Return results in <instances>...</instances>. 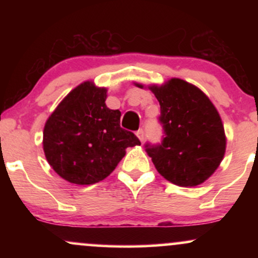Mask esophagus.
Here are the masks:
<instances>
[{"label":"esophagus","instance_id":"esophagus-1","mask_svg":"<svg viewBox=\"0 0 258 258\" xmlns=\"http://www.w3.org/2000/svg\"><path fill=\"white\" fill-rule=\"evenodd\" d=\"M137 137L139 138V141H141V142L144 141V137H146V133H144V130L143 128L138 130V131H137Z\"/></svg>","mask_w":258,"mask_h":258}]
</instances>
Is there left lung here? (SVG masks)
<instances>
[{
  "mask_svg": "<svg viewBox=\"0 0 258 258\" xmlns=\"http://www.w3.org/2000/svg\"><path fill=\"white\" fill-rule=\"evenodd\" d=\"M150 90L159 100L164 135L160 143L144 144L147 154L173 184H201L220 166L226 152L220 114L199 88L183 80L172 79Z\"/></svg>",
  "mask_w": 258,
  "mask_h": 258,
  "instance_id": "left-lung-1",
  "label": "left lung"
}]
</instances>
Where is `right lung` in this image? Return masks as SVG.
Wrapping results in <instances>:
<instances>
[{"label":"right lung","instance_id":"obj_1","mask_svg":"<svg viewBox=\"0 0 258 258\" xmlns=\"http://www.w3.org/2000/svg\"><path fill=\"white\" fill-rule=\"evenodd\" d=\"M105 98V88L81 84L44 125V155L68 182L82 185L103 180L125 156L126 148L141 146L135 133L120 126V110L106 108Z\"/></svg>","mask_w":258,"mask_h":258}]
</instances>
